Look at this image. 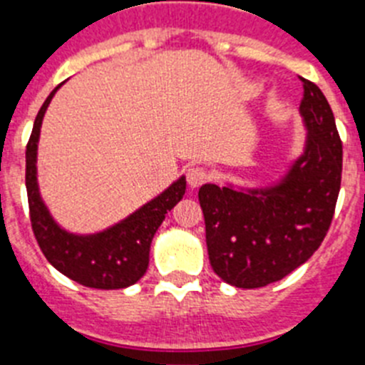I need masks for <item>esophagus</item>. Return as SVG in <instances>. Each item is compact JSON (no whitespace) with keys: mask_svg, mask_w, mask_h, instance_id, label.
<instances>
[{"mask_svg":"<svg viewBox=\"0 0 365 365\" xmlns=\"http://www.w3.org/2000/svg\"><path fill=\"white\" fill-rule=\"evenodd\" d=\"M186 180H188V185L192 186V188H197V186L205 185L206 180H208V172H206L205 168L192 166L188 168V172H186Z\"/></svg>","mask_w":365,"mask_h":365,"instance_id":"1","label":"esophagus"}]
</instances>
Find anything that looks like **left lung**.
Returning a JSON list of instances; mask_svg holds the SVG:
<instances>
[{
    "mask_svg": "<svg viewBox=\"0 0 365 365\" xmlns=\"http://www.w3.org/2000/svg\"><path fill=\"white\" fill-rule=\"evenodd\" d=\"M305 150L278 185L259 190L202 185L199 202L214 272L237 289L279 282L324 241L341 182V140L333 109L303 78Z\"/></svg>",
    "mask_w": 365,
    "mask_h": 365,
    "instance_id": "left-lung-1",
    "label": "left lung"
}]
</instances>
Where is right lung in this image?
<instances>
[{
  "mask_svg": "<svg viewBox=\"0 0 365 365\" xmlns=\"http://www.w3.org/2000/svg\"><path fill=\"white\" fill-rule=\"evenodd\" d=\"M58 87H54L38 111L25 153L27 160L25 186H27L32 232L47 261L73 282L91 289H104V291L125 289L137 283L146 274L151 240L168 212L185 195L186 179L180 177L160 195L133 212L130 217L98 234L76 235L58 227L56 221L51 217L47 206L41 201L36 180V155L41 120Z\"/></svg>",
  "mask_w": 365,
  "mask_h": 365,
  "instance_id": "add662e5",
  "label": "right lung"
}]
</instances>
